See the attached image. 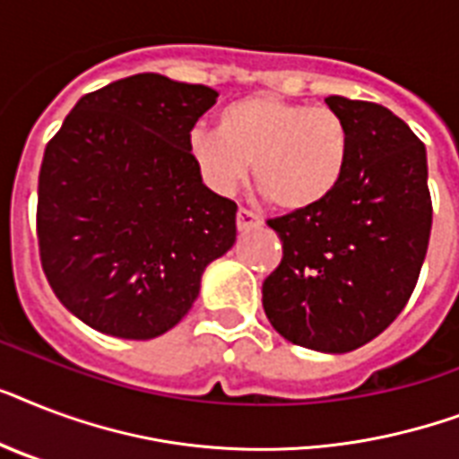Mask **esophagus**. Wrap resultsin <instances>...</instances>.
<instances>
[{
	"label": "esophagus",
	"mask_w": 459,
	"mask_h": 459,
	"mask_svg": "<svg viewBox=\"0 0 459 459\" xmlns=\"http://www.w3.org/2000/svg\"><path fill=\"white\" fill-rule=\"evenodd\" d=\"M236 223L240 230H250V229H257V226H262V219H259L255 212H250V209L240 207L236 214Z\"/></svg>",
	"instance_id": "esophagus-1"
}]
</instances>
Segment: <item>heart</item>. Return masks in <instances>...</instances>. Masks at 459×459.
<instances>
[{
	"instance_id": "b5f03b06",
	"label": "heart",
	"mask_w": 459,
	"mask_h": 459,
	"mask_svg": "<svg viewBox=\"0 0 459 459\" xmlns=\"http://www.w3.org/2000/svg\"><path fill=\"white\" fill-rule=\"evenodd\" d=\"M190 152L216 193L247 178L272 207L288 214L326 204L345 180L352 154L348 121L331 107L250 95L226 104L216 133L195 131Z\"/></svg>"
}]
</instances>
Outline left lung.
<instances>
[{
    "label": "left lung",
    "instance_id": "1",
    "mask_svg": "<svg viewBox=\"0 0 459 459\" xmlns=\"http://www.w3.org/2000/svg\"><path fill=\"white\" fill-rule=\"evenodd\" d=\"M352 154L338 193L312 212L269 219L283 245L262 305L283 338L350 352L391 326L412 295L431 236L427 150L377 102L331 95Z\"/></svg>",
    "mask_w": 459,
    "mask_h": 459
}]
</instances>
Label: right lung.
<instances>
[{
    "label": "right lung",
    "mask_w": 459,
    "mask_h": 459,
    "mask_svg": "<svg viewBox=\"0 0 459 459\" xmlns=\"http://www.w3.org/2000/svg\"><path fill=\"white\" fill-rule=\"evenodd\" d=\"M219 92L159 74L78 100L38 178L42 272L95 331L147 341L173 328L204 266L236 243V202L202 183L190 131Z\"/></svg>",
    "instance_id": "right-lung-1"
}]
</instances>
